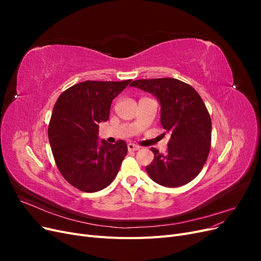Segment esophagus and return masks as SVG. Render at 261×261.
<instances>
[{"mask_svg": "<svg viewBox=\"0 0 261 261\" xmlns=\"http://www.w3.org/2000/svg\"><path fill=\"white\" fill-rule=\"evenodd\" d=\"M139 146L135 145V144H128L127 145V149L129 150V151H137V150H139Z\"/></svg>", "mask_w": 261, "mask_h": 261, "instance_id": "esophagus-1", "label": "esophagus"}]
</instances>
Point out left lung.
<instances>
[{
  "label": "left lung",
  "mask_w": 261,
  "mask_h": 261,
  "mask_svg": "<svg viewBox=\"0 0 261 261\" xmlns=\"http://www.w3.org/2000/svg\"><path fill=\"white\" fill-rule=\"evenodd\" d=\"M130 86L159 101L160 122L171 136L165 153L151 148L154 159L146 167L148 175L165 187L189 183L199 174L210 151L211 118L201 97L175 78L138 80Z\"/></svg>",
  "instance_id": "obj_1"
}]
</instances>
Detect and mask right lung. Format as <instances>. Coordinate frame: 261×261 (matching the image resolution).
<instances>
[{
    "mask_svg": "<svg viewBox=\"0 0 261 261\" xmlns=\"http://www.w3.org/2000/svg\"><path fill=\"white\" fill-rule=\"evenodd\" d=\"M132 80L86 81L63 92L55 102L48 128L58 169L70 185L86 193L111 184L127 154V145L99 141V123L107 122L112 100Z\"/></svg>",
    "mask_w": 261,
    "mask_h": 261,
    "instance_id": "1",
    "label": "right lung"
}]
</instances>
